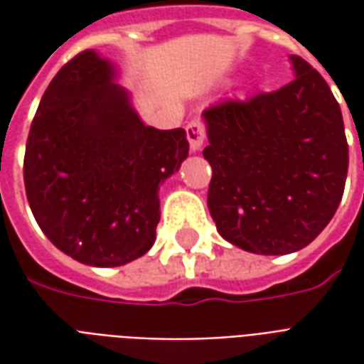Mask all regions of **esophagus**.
<instances>
[{"instance_id": "34e87169", "label": "esophagus", "mask_w": 364, "mask_h": 364, "mask_svg": "<svg viewBox=\"0 0 364 364\" xmlns=\"http://www.w3.org/2000/svg\"><path fill=\"white\" fill-rule=\"evenodd\" d=\"M185 132H187V140H189L191 150H200V146L205 142L206 136L205 122H203V120H191L189 124H187V128H185Z\"/></svg>"}]
</instances>
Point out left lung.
Listing matches in <instances>:
<instances>
[{
    "label": "left lung",
    "mask_w": 364,
    "mask_h": 364,
    "mask_svg": "<svg viewBox=\"0 0 364 364\" xmlns=\"http://www.w3.org/2000/svg\"><path fill=\"white\" fill-rule=\"evenodd\" d=\"M290 60L296 77L281 90L205 111L210 216L224 240L261 255L316 240L341 203L349 167L339 103L306 60Z\"/></svg>",
    "instance_id": "8db88e82"
}]
</instances>
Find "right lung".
Listing matches in <instances>:
<instances>
[{
	"mask_svg": "<svg viewBox=\"0 0 364 364\" xmlns=\"http://www.w3.org/2000/svg\"><path fill=\"white\" fill-rule=\"evenodd\" d=\"M114 68L83 50L60 68L31 124L23 164L35 220L80 263L119 267L156 240L159 183L189 154L183 128L146 127Z\"/></svg>",
	"mask_w": 364,
	"mask_h": 364,
	"instance_id": "right-lung-1",
	"label": "right lung"
}]
</instances>
